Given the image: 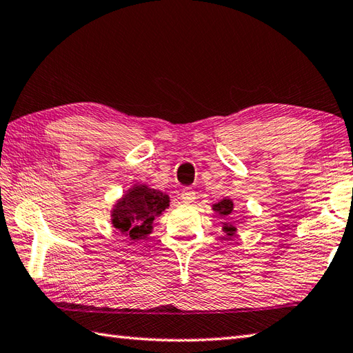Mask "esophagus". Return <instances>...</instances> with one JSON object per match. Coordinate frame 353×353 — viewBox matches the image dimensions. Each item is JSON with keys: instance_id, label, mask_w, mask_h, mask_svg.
Instances as JSON below:
<instances>
[{"instance_id": "obj_1", "label": "esophagus", "mask_w": 353, "mask_h": 353, "mask_svg": "<svg viewBox=\"0 0 353 353\" xmlns=\"http://www.w3.org/2000/svg\"><path fill=\"white\" fill-rule=\"evenodd\" d=\"M181 199H182L183 203H192V201L196 200V191L191 190V188H185L181 192Z\"/></svg>"}]
</instances>
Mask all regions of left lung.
Wrapping results in <instances>:
<instances>
[{"label": "left lung", "instance_id": "left-lung-1", "mask_svg": "<svg viewBox=\"0 0 353 353\" xmlns=\"http://www.w3.org/2000/svg\"><path fill=\"white\" fill-rule=\"evenodd\" d=\"M214 211L219 212L223 216H228V215L232 214V211H234V201L229 200V199H223L221 201H219V203L214 205ZM223 230L226 232L228 236H232V235L235 234L236 228L232 226V224H224Z\"/></svg>", "mask_w": 353, "mask_h": 353}]
</instances>
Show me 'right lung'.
I'll return each mask as SVG.
<instances>
[{
  "instance_id": "add662e5",
  "label": "right lung",
  "mask_w": 353,
  "mask_h": 353,
  "mask_svg": "<svg viewBox=\"0 0 353 353\" xmlns=\"http://www.w3.org/2000/svg\"><path fill=\"white\" fill-rule=\"evenodd\" d=\"M170 206V197L147 185L133 186L112 211V224L130 239H142L152 234L153 220Z\"/></svg>"
}]
</instances>
